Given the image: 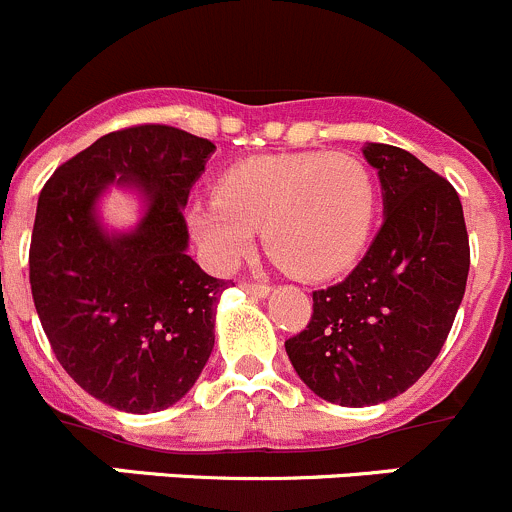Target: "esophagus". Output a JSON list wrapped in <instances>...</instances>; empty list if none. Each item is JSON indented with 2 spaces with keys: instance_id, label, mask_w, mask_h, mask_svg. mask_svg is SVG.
I'll return each instance as SVG.
<instances>
[{
  "instance_id": "obj_1",
  "label": "esophagus",
  "mask_w": 512,
  "mask_h": 512,
  "mask_svg": "<svg viewBox=\"0 0 512 512\" xmlns=\"http://www.w3.org/2000/svg\"><path fill=\"white\" fill-rule=\"evenodd\" d=\"M244 291L256 298H266L271 293V286H266V283H244Z\"/></svg>"
}]
</instances>
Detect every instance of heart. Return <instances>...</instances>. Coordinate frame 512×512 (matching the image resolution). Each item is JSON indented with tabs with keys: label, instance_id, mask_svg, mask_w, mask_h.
<instances>
[{
	"label": "heart",
	"instance_id": "1",
	"mask_svg": "<svg viewBox=\"0 0 512 512\" xmlns=\"http://www.w3.org/2000/svg\"><path fill=\"white\" fill-rule=\"evenodd\" d=\"M376 206V179L361 159L303 151L231 166L216 196L191 201L186 224L219 271L241 261L261 226L268 254L288 273L326 281L366 249Z\"/></svg>",
	"mask_w": 512,
	"mask_h": 512
}]
</instances>
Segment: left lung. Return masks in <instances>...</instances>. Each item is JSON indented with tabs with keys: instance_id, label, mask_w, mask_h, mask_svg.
I'll return each instance as SVG.
<instances>
[{
	"instance_id": "left-lung-1",
	"label": "left lung",
	"mask_w": 512,
	"mask_h": 512,
	"mask_svg": "<svg viewBox=\"0 0 512 512\" xmlns=\"http://www.w3.org/2000/svg\"><path fill=\"white\" fill-rule=\"evenodd\" d=\"M383 226L336 286L313 291V316L286 353L298 378L338 406H376L408 391L438 358L465 293L468 231L458 191L421 159L366 144Z\"/></svg>"
}]
</instances>
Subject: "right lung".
I'll list each match as a JSON object with an SVG mask.
<instances>
[{
	"mask_svg": "<svg viewBox=\"0 0 512 512\" xmlns=\"http://www.w3.org/2000/svg\"><path fill=\"white\" fill-rule=\"evenodd\" d=\"M216 146L166 124L111 131L44 184L29 246L39 321L64 371L126 413H156L189 393L214 348L229 281L186 249L184 206ZM140 191L145 216L109 235L95 204L109 185Z\"/></svg>",
	"mask_w": 512,
	"mask_h": 512,
	"instance_id": "right-lung-1",
	"label": "right lung"
}]
</instances>
